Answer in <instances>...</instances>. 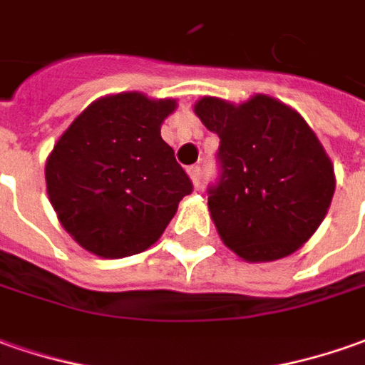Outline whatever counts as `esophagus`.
I'll return each mask as SVG.
<instances>
[{"instance_id": "esophagus-1", "label": "esophagus", "mask_w": 365, "mask_h": 365, "mask_svg": "<svg viewBox=\"0 0 365 365\" xmlns=\"http://www.w3.org/2000/svg\"><path fill=\"white\" fill-rule=\"evenodd\" d=\"M187 173H190V178H192L193 185L200 187V185H202V168H200V165H192V168H187Z\"/></svg>"}]
</instances>
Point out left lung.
<instances>
[{
    "mask_svg": "<svg viewBox=\"0 0 365 365\" xmlns=\"http://www.w3.org/2000/svg\"><path fill=\"white\" fill-rule=\"evenodd\" d=\"M195 113L220 138L207 205L225 245L247 262L294 254L319 227L336 190L316 133L267 96L242 106L203 98Z\"/></svg>",
    "mask_w": 365,
    "mask_h": 365,
    "instance_id": "8db88e82",
    "label": "left lung"
}]
</instances>
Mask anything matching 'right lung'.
<instances>
[{
  "label": "right lung",
  "mask_w": 365,
  "mask_h": 365,
  "mask_svg": "<svg viewBox=\"0 0 365 365\" xmlns=\"http://www.w3.org/2000/svg\"><path fill=\"white\" fill-rule=\"evenodd\" d=\"M173 99L141 93L98 99L59 138L46 165L49 202L61 225L101 257L155 244L193 183L162 140Z\"/></svg>",
  "instance_id": "add662e5"
}]
</instances>
